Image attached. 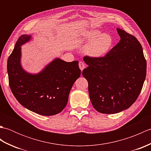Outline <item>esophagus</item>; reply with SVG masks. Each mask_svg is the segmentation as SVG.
I'll return each mask as SVG.
<instances>
[{
    "label": "esophagus",
    "instance_id": "obj_1",
    "mask_svg": "<svg viewBox=\"0 0 151 151\" xmlns=\"http://www.w3.org/2000/svg\"><path fill=\"white\" fill-rule=\"evenodd\" d=\"M78 65H79L80 69H81V70H82L83 69H84L85 68V67H86L85 63L84 62H80L79 63H78Z\"/></svg>",
    "mask_w": 151,
    "mask_h": 151
}]
</instances>
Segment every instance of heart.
Returning <instances> with one entry per match:
<instances>
[{"mask_svg": "<svg viewBox=\"0 0 151 151\" xmlns=\"http://www.w3.org/2000/svg\"><path fill=\"white\" fill-rule=\"evenodd\" d=\"M84 39L87 42H93L87 48L91 56H101L106 53L113 44V39L109 34H102L100 31L91 30L86 32Z\"/></svg>", "mask_w": 151, "mask_h": 151, "instance_id": "1", "label": "heart"}]
</instances>
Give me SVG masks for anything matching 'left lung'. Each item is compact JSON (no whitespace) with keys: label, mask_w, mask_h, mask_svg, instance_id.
Instances as JSON below:
<instances>
[{"label":"left lung","mask_w":151,"mask_h":151,"mask_svg":"<svg viewBox=\"0 0 151 151\" xmlns=\"http://www.w3.org/2000/svg\"><path fill=\"white\" fill-rule=\"evenodd\" d=\"M121 40L102 57L85 56L88 67L82 75L88 82L93 106L102 114L119 113L129 108L142 91L147 62L142 45L132 35L117 28Z\"/></svg>","instance_id":"obj_1"}]
</instances>
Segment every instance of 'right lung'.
<instances>
[{"label": "right lung", "mask_w": 151, "mask_h": 151, "mask_svg": "<svg viewBox=\"0 0 151 151\" xmlns=\"http://www.w3.org/2000/svg\"><path fill=\"white\" fill-rule=\"evenodd\" d=\"M30 37H19L8 57L9 87L19 103L29 110L46 116L58 114L65 107L70 89L81 76L78 62L56 58L37 75L26 73L20 63L21 45Z\"/></svg>", "instance_id": "obj_1"}]
</instances>
